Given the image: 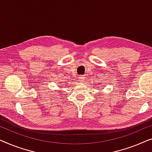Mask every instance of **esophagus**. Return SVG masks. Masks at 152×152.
I'll return each mask as SVG.
<instances>
[{"mask_svg":"<svg viewBox=\"0 0 152 152\" xmlns=\"http://www.w3.org/2000/svg\"><path fill=\"white\" fill-rule=\"evenodd\" d=\"M78 80L80 83H83V82H84V81H85V78H84V77H83V76H79L78 78Z\"/></svg>","mask_w":152,"mask_h":152,"instance_id":"1","label":"esophagus"}]
</instances>
